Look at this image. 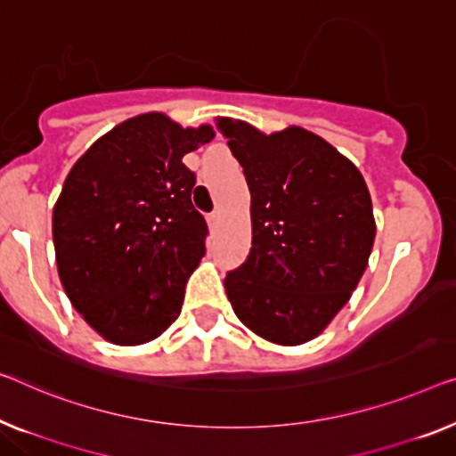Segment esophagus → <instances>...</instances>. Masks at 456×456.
<instances>
[{"instance_id":"34e87169","label":"esophagus","mask_w":456,"mask_h":456,"mask_svg":"<svg viewBox=\"0 0 456 456\" xmlns=\"http://www.w3.org/2000/svg\"><path fill=\"white\" fill-rule=\"evenodd\" d=\"M207 223H208L210 229H215L216 223H219V210H215V213H210V215L207 216Z\"/></svg>"}]
</instances>
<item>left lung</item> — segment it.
Masks as SVG:
<instances>
[{"label":"left lung","mask_w":456,"mask_h":456,"mask_svg":"<svg viewBox=\"0 0 456 456\" xmlns=\"http://www.w3.org/2000/svg\"><path fill=\"white\" fill-rule=\"evenodd\" d=\"M251 194V249L229 272L235 315L278 346L315 339L350 301L375 243L377 223L360 169L334 145L290 125L262 133L216 118Z\"/></svg>","instance_id":"obj_1"}]
</instances>
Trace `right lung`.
Here are the masks:
<instances>
[{
    "label": "right lung",
    "instance_id": "obj_1",
    "mask_svg": "<svg viewBox=\"0 0 456 456\" xmlns=\"http://www.w3.org/2000/svg\"><path fill=\"white\" fill-rule=\"evenodd\" d=\"M215 139L163 112L118 122L73 163L53 208L57 272L87 325L117 346L159 338L205 256L186 153Z\"/></svg>",
    "mask_w": 456,
    "mask_h": 456
}]
</instances>
